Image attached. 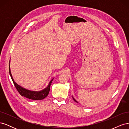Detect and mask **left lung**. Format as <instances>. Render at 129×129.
Segmentation results:
<instances>
[{
  "label": "left lung",
  "mask_w": 129,
  "mask_h": 129,
  "mask_svg": "<svg viewBox=\"0 0 129 129\" xmlns=\"http://www.w3.org/2000/svg\"><path fill=\"white\" fill-rule=\"evenodd\" d=\"M73 100H74V101H75V102H77V103H78V102H77V101H76V100H75V99H74V97H73Z\"/></svg>",
  "instance_id": "obj_1"
}]
</instances>
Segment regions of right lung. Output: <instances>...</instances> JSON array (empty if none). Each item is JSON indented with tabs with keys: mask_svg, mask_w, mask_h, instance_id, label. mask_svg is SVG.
<instances>
[{
	"mask_svg": "<svg viewBox=\"0 0 129 129\" xmlns=\"http://www.w3.org/2000/svg\"><path fill=\"white\" fill-rule=\"evenodd\" d=\"M10 64V63H9V73H10V75L11 76L12 80L15 88H16V89H17V90L22 96H24L25 97H26L27 99L33 100H41L44 99L48 96L50 90V85H51V83L54 79V78L52 80H51V81H50L48 86L46 87L45 89L42 90H40V91L30 90L25 89V88H23L21 86V85H19L14 81L13 76L12 75V74L11 73Z\"/></svg>",
	"mask_w": 129,
	"mask_h": 129,
	"instance_id": "obj_1",
	"label": "right lung"
}]
</instances>
